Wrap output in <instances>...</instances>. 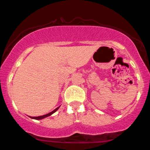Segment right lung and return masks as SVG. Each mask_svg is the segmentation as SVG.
<instances>
[{"instance_id":"1","label":"right lung","mask_w":150,"mask_h":150,"mask_svg":"<svg viewBox=\"0 0 150 150\" xmlns=\"http://www.w3.org/2000/svg\"><path fill=\"white\" fill-rule=\"evenodd\" d=\"M58 108H59V107H58V108H56V109L55 110H53V111H51V112H50L49 113H47V114H46V115H44V116H37V117H31V116H30L31 118H33V119H36V120H39V119H42V118H46V117H48V116H51V114H53V113H55L56 112V111H57V110L58 109Z\"/></svg>"}]
</instances>
